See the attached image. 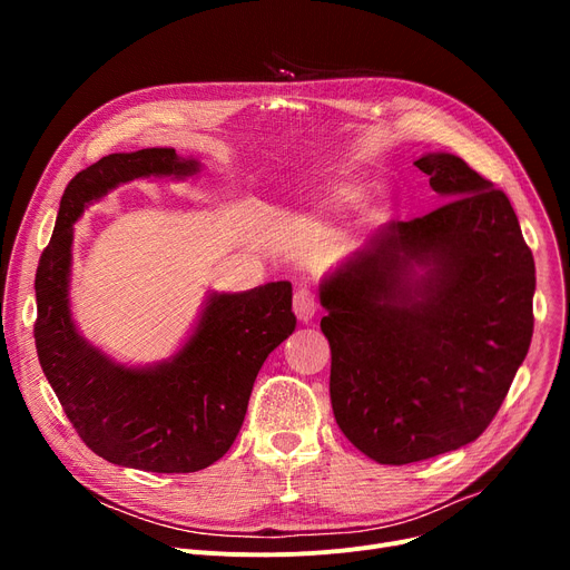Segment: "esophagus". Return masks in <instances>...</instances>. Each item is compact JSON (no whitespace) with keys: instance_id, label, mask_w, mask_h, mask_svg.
Wrapping results in <instances>:
<instances>
[{"instance_id":"esophagus-1","label":"esophagus","mask_w":570,"mask_h":570,"mask_svg":"<svg viewBox=\"0 0 570 570\" xmlns=\"http://www.w3.org/2000/svg\"><path fill=\"white\" fill-rule=\"evenodd\" d=\"M316 309H318V305H316L314 291L307 288V286H297L295 295H293V312H295V316L301 318L303 323H309L314 318Z\"/></svg>"}]
</instances>
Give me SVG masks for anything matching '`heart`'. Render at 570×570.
Returning <instances> with one entry per match:
<instances>
[{
	"mask_svg": "<svg viewBox=\"0 0 570 570\" xmlns=\"http://www.w3.org/2000/svg\"><path fill=\"white\" fill-rule=\"evenodd\" d=\"M363 198V189L348 185V183H337L331 185L323 194V200L333 207H346V205H355L357 200Z\"/></svg>",
	"mask_w": 570,
	"mask_h": 570,
	"instance_id": "1",
	"label": "heart"
}]
</instances>
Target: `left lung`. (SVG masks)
<instances>
[{
	"instance_id": "8db88e82",
	"label": "left lung",
	"mask_w": 570,
	"mask_h": 570,
	"mask_svg": "<svg viewBox=\"0 0 570 570\" xmlns=\"http://www.w3.org/2000/svg\"><path fill=\"white\" fill-rule=\"evenodd\" d=\"M415 166L448 203L381 226L318 286L335 421L379 464L481 436L533 335L535 267L511 200L455 155Z\"/></svg>"
}]
</instances>
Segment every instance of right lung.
I'll return each instance as SVG.
<instances>
[{
  "instance_id": "right-lung-1",
  "label": "right lung",
  "mask_w": 570,
  "mask_h": 570,
  "mask_svg": "<svg viewBox=\"0 0 570 570\" xmlns=\"http://www.w3.org/2000/svg\"><path fill=\"white\" fill-rule=\"evenodd\" d=\"M198 170L196 159L177 157L173 147L108 155L80 170L59 200L37 267L35 340L43 374L89 451L119 466L191 473L224 458L265 357L295 331L288 282L209 293L187 344L159 365H119L76 331L71 247L85 207L138 177L185 179Z\"/></svg>"
}]
</instances>
